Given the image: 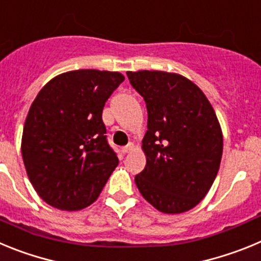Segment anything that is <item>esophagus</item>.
Segmentation results:
<instances>
[{
	"label": "esophagus",
	"mask_w": 261,
	"mask_h": 261,
	"mask_svg": "<svg viewBox=\"0 0 261 261\" xmlns=\"http://www.w3.org/2000/svg\"><path fill=\"white\" fill-rule=\"evenodd\" d=\"M134 149V143H128L127 145H125V147L122 148V153H130L131 151Z\"/></svg>",
	"instance_id": "esophagus-1"
}]
</instances>
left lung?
<instances>
[{"instance_id":"obj_1","label":"left lung","mask_w":261,"mask_h":261,"mask_svg":"<svg viewBox=\"0 0 261 261\" xmlns=\"http://www.w3.org/2000/svg\"><path fill=\"white\" fill-rule=\"evenodd\" d=\"M147 107L143 151L135 175L143 198L164 213H182L203 200L218 173L222 131L212 105L196 84L165 71H127Z\"/></svg>"}]
</instances>
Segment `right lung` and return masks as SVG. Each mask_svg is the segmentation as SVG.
<instances>
[{
  "instance_id": "obj_1",
  "label": "right lung",
  "mask_w": 261,
  "mask_h": 261,
  "mask_svg": "<svg viewBox=\"0 0 261 261\" xmlns=\"http://www.w3.org/2000/svg\"><path fill=\"white\" fill-rule=\"evenodd\" d=\"M125 81L116 71L63 72L37 93L25 118L22 157L32 186L49 205L79 211L92 204L118 165L102 109Z\"/></svg>"
}]
</instances>
